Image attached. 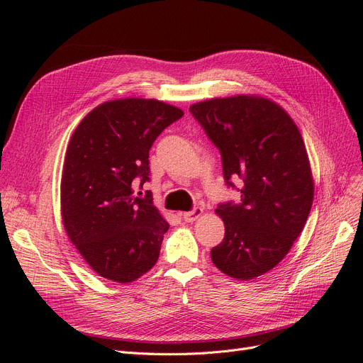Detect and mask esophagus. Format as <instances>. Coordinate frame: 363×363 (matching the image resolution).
I'll list each match as a JSON object with an SVG mask.
<instances>
[{
    "label": "esophagus",
    "instance_id": "34e87169",
    "mask_svg": "<svg viewBox=\"0 0 363 363\" xmlns=\"http://www.w3.org/2000/svg\"><path fill=\"white\" fill-rule=\"evenodd\" d=\"M201 213H203V208L197 206V207L193 208V211L185 212V213L182 215V218H184L185 222H194V220H197V219L201 216Z\"/></svg>",
    "mask_w": 363,
    "mask_h": 363
}]
</instances>
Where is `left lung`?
Here are the masks:
<instances>
[{
	"label": "left lung",
	"instance_id": "8db88e82",
	"mask_svg": "<svg viewBox=\"0 0 363 363\" xmlns=\"http://www.w3.org/2000/svg\"><path fill=\"white\" fill-rule=\"evenodd\" d=\"M219 148L223 178L241 203L219 204L225 237L211 256L228 277L247 281L271 271L303 231L313 203L306 147L290 114L257 95L212 99L189 107Z\"/></svg>",
	"mask_w": 363,
	"mask_h": 363
}]
</instances>
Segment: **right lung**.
I'll return each mask as SVG.
<instances>
[{"instance_id": "right-lung-1", "label": "right lung", "mask_w": 363, "mask_h": 363, "mask_svg": "<svg viewBox=\"0 0 363 363\" xmlns=\"http://www.w3.org/2000/svg\"><path fill=\"white\" fill-rule=\"evenodd\" d=\"M182 116L159 100H111L73 132L60 185L62 219L69 240L106 279L132 282L159 259L169 223L151 194L133 196V185L150 179L152 143Z\"/></svg>"}]
</instances>
